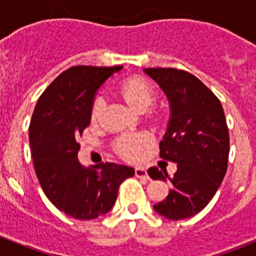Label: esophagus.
Segmentation results:
<instances>
[{"instance_id":"34e87169","label":"esophagus","mask_w":256,"mask_h":256,"mask_svg":"<svg viewBox=\"0 0 256 256\" xmlns=\"http://www.w3.org/2000/svg\"><path fill=\"white\" fill-rule=\"evenodd\" d=\"M134 174H136V177L144 178V180H148V170H146V169H144V166H136V168H134Z\"/></svg>"}]
</instances>
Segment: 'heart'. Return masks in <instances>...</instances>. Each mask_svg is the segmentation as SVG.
<instances>
[{"label":"heart","instance_id":"obj_1","mask_svg":"<svg viewBox=\"0 0 256 256\" xmlns=\"http://www.w3.org/2000/svg\"><path fill=\"white\" fill-rule=\"evenodd\" d=\"M118 91L128 105L138 112H144L156 100L155 87L148 79L142 76H130V78L123 79L118 86ZM104 106H105V101L102 97H97L92 105V119L100 118ZM148 142V137L146 134L123 136L115 142L114 148L118 155H120L123 159L136 160L141 154V148Z\"/></svg>","mask_w":256,"mask_h":256}]
</instances>
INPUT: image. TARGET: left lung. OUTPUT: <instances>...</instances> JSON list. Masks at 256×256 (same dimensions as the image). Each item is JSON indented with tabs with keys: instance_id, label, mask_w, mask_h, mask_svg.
Wrapping results in <instances>:
<instances>
[{
	"instance_id": "left-lung-1",
	"label": "left lung",
	"mask_w": 256,
	"mask_h": 256,
	"mask_svg": "<svg viewBox=\"0 0 256 256\" xmlns=\"http://www.w3.org/2000/svg\"><path fill=\"white\" fill-rule=\"evenodd\" d=\"M144 72L168 96L170 120L160 142V158L177 162L173 177L152 166V180H170L169 195L154 209L172 220L194 216L204 209L224 178L230 133L218 97L194 74L174 68Z\"/></svg>"
}]
</instances>
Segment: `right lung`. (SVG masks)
Masks as SVG:
<instances>
[{
    "label": "right lung",
    "instance_id": "obj_1",
    "mask_svg": "<svg viewBox=\"0 0 256 256\" xmlns=\"http://www.w3.org/2000/svg\"><path fill=\"white\" fill-rule=\"evenodd\" d=\"M122 66L78 65L62 72L44 90L32 115L29 144L40 187L58 210L90 220L112 209L120 183L134 169L115 162L86 168L76 138L91 123L96 91Z\"/></svg>",
    "mask_w": 256,
    "mask_h": 256
}]
</instances>
